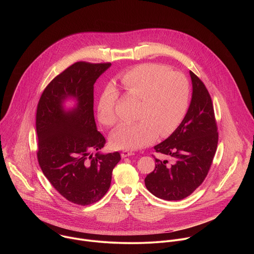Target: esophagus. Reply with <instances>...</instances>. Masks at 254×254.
Listing matches in <instances>:
<instances>
[{
    "instance_id": "obj_1",
    "label": "esophagus",
    "mask_w": 254,
    "mask_h": 254,
    "mask_svg": "<svg viewBox=\"0 0 254 254\" xmlns=\"http://www.w3.org/2000/svg\"><path fill=\"white\" fill-rule=\"evenodd\" d=\"M132 155H134V153H133V152H131V151L125 150V151H123V152H122V157H123V158L129 157V156H132Z\"/></svg>"
}]
</instances>
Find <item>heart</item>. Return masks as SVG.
<instances>
[{"mask_svg":"<svg viewBox=\"0 0 254 254\" xmlns=\"http://www.w3.org/2000/svg\"><path fill=\"white\" fill-rule=\"evenodd\" d=\"M127 96L140 101L135 124H124L111 135L113 146L137 150L149 146L158 134L168 136L185 119L191 97L188 78L180 72L154 63H144L127 71L121 78ZM118 90L110 85L102 92L97 106L99 122L113 127L118 122Z\"/></svg>","mask_w":254,"mask_h":254,"instance_id":"b5f03b06","label":"heart"}]
</instances>
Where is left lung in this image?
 Masks as SVG:
<instances>
[{"label":"left lung","instance_id":"1","mask_svg":"<svg viewBox=\"0 0 254 254\" xmlns=\"http://www.w3.org/2000/svg\"><path fill=\"white\" fill-rule=\"evenodd\" d=\"M192 100L182 124L164 141L155 146L157 153L172 159L156 160L155 170L144 184L156 197L182 200L205 180L218 143V127L211 96L203 81L192 71Z\"/></svg>","mask_w":254,"mask_h":254}]
</instances>
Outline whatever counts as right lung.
<instances>
[{
	"instance_id": "1",
	"label": "right lung",
	"mask_w": 254,
	"mask_h": 254,
	"mask_svg": "<svg viewBox=\"0 0 254 254\" xmlns=\"http://www.w3.org/2000/svg\"><path fill=\"white\" fill-rule=\"evenodd\" d=\"M112 63L79 61L54 77L43 90L36 113L39 166L54 189L69 202L86 206L99 201L110 189L119 152L106 155L104 136L96 129L93 85ZM67 97L77 106L65 112Z\"/></svg>"
}]
</instances>
